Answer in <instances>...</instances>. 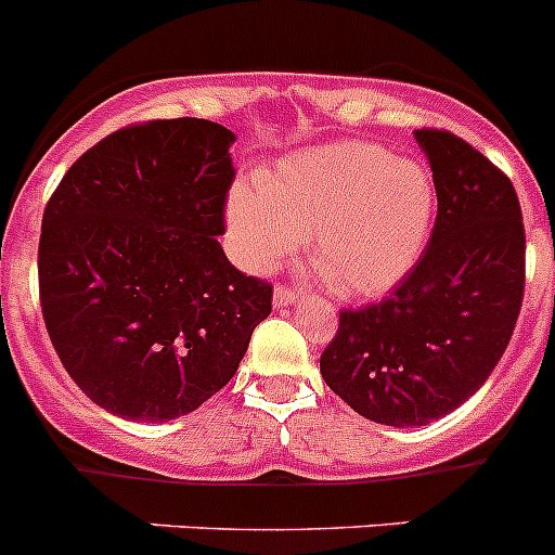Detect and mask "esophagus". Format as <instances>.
<instances>
[{
  "label": "esophagus",
  "instance_id": "esophagus-1",
  "mask_svg": "<svg viewBox=\"0 0 555 555\" xmlns=\"http://www.w3.org/2000/svg\"><path fill=\"white\" fill-rule=\"evenodd\" d=\"M299 299V292H297V286H278L274 288V305H278V308H286V305H292V302H297Z\"/></svg>",
  "mask_w": 555,
  "mask_h": 555
}]
</instances>
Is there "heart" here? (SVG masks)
<instances>
[{
    "label": "heart",
    "mask_w": 555,
    "mask_h": 555,
    "mask_svg": "<svg viewBox=\"0 0 555 555\" xmlns=\"http://www.w3.org/2000/svg\"><path fill=\"white\" fill-rule=\"evenodd\" d=\"M437 211L435 178L371 142L288 156L228 195V236L247 269H267L308 236L311 258L344 297L393 288L424 253Z\"/></svg>",
    "instance_id": "b5f03b06"
}]
</instances>
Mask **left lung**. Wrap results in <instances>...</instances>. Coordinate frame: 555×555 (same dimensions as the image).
Wrapping results in <instances>:
<instances>
[{
	"label": "left lung",
	"mask_w": 555,
	"mask_h": 555,
	"mask_svg": "<svg viewBox=\"0 0 555 555\" xmlns=\"http://www.w3.org/2000/svg\"><path fill=\"white\" fill-rule=\"evenodd\" d=\"M415 140L429 159V244L377 305L340 311L319 369L354 413L424 426L467 401L509 347L526 288V228L509 176L443 129Z\"/></svg>",
	"instance_id": "obj_1"
}]
</instances>
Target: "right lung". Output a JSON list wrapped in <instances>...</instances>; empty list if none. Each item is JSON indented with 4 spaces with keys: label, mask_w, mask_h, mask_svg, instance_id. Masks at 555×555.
<instances>
[{
    "label": "right lung",
    "mask_w": 555,
    "mask_h": 555,
    "mask_svg": "<svg viewBox=\"0 0 555 555\" xmlns=\"http://www.w3.org/2000/svg\"><path fill=\"white\" fill-rule=\"evenodd\" d=\"M233 140L201 118L126 126L81 154L46 203V330L70 379L112 415L162 424L197 410L272 311V286L217 242Z\"/></svg>",
    "instance_id": "obj_1"
}]
</instances>
